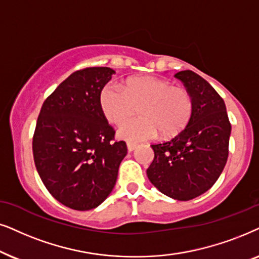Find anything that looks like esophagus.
<instances>
[{"label": "esophagus", "mask_w": 259, "mask_h": 259, "mask_svg": "<svg viewBox=\"0 0 259 259\" xmlns=\"http://www.w3.org/2000/svg\"><path fill=\"white\" fill-rule=\"evenodd\" d=\"M126 147H127V151H134L136 149L137 144L136 143H133V142H127L126 143Z\"/></svg>", "instance_id": "34e87169"}]
</instances>
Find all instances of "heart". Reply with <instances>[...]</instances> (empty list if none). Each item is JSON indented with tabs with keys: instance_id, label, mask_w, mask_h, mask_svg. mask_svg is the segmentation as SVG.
I'll return each instance as SVG.
<instances>
[{
	"instance_id": "b5f03b06",
	"label": "heart",
	"mask_w": 259,
	"mask_h": 259,
	"mask_svg": "<svg viewBox=\"0 0 259 259\" xmlns=\"http://www.w3.org/2000/svg\"><path fill=\"white\" fill-rule=\"evenodd\" d=\"M140 106L141 117L127 121L118 134L127 141H144L180 132L192 113V98L187 90L156 77H139L126 86L109 82L101 94L103 113L109 122L120 124Z\"/></svg>"
}]
</instances>
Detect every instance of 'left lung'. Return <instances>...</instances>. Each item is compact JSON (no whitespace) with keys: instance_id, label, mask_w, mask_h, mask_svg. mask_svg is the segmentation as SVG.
<instances>
[{"instance_id":"left-lung-1","label":"left lung","mask_w":259,"mask_h":259,"mask_svg":"<svg viewBox=\"0 0 259 259\" xmlns=\"http://www.w3.org/2000/svg\"><path fill=\"white\" fill-rule=\"evenodd\" d=\"M192 98L187 125L165 142L151 144L154 160L147 169L151 184L169 198L187 201L208 191L229 156L231 123L224 99L195 72H178Z\"/></svg>"}]
</instances>
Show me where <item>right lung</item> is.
Returning <instances> with one entry per match:
<instances>
[{"label": "right lung", "mask_w": 259, "mask_h": 259, "mask_svg": "<svg viewBox=\"0 0 259 259\" xmlns=\"http://www.w3.org/2000/svg\"><path fill=\"white\" fill-rule=\"evenodd\" d=\"M115 71H75L47 97L33 136V156L45 187L61 204L77 211L96 208L115 187L124 141L101 106V94Z\"/></svg>", "instance_id": "right-lung-1"}]
</instances>
